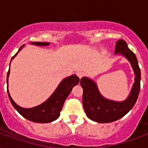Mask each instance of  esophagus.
<instances>
[{
  "label": "esophagus",
  "mask_w": 148,
  "mask_h": 148,
  "mask_svg": "<svg viewBox=\"0 0 148 148\" xmlns=\"http://www.w3.org/2000/svg\"><path fill=\"white\" fill-rule=\"evenodd\" d=\"M77 77H78L79 78L81 79L84 76V73L83 71H78V72H77Z\"/></svg>",
  "instance_id": "esophagus-1"
}]
</instances>
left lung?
<instances>
[{"label": "left lung", "instance_id": "left-lung-1", "mask_svg": "<svg viewBox=\"0 0 148 148\" xmlns=\"http://www.w3.org/2000/svg\"><path fill=\"white\" fill-rule=\"evenodd\" d=\"M114 54L123 56L131 64L134 73L133 84L128 97L124 101H115L101 95L96 82L91 78L83 77L81 85L83 88V106L87 117L97 123H110L121 119L135 104L140 88V70L135 54L129 49L123 40H117Z\"/></svg>", "mask_w": 148, "mask_h": 148}]
</instances>
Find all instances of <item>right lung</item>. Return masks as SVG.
I'll use <instances>...</instances> for the list:
<instances>
[{
  "mask_svg": "<svg viewBox=\"0 0 148 148\" xmlns=\"http://www.w3.org/2000/svg\"><path fill=\"white\" fill-rule=\"evenodd\" d=\"M31 44L36 46H41V47L48 46L50 45V43L47 42H31ZM24 47V45H23L20 47L17 53L11 58V60L17 56V53L21 51ZM9 75H10V68L7 75V84H8V97L10 98L12 105L17 110V112L22 115L24 118L36 123H49L58 119L60 116V113L62 110L65 100L70 95L72 88L77 85L80 81V79L78 77H77L76 74H72L71 76L65 77L60 81L53 94L45 102L33 108H24L17 105L10 97V93L8 90Z\"/></svg>",
  "mask_w": 148,
  "mask_h": 148,
  "instance_id": "1",
  "label": "right lung"
}]
</instances>
